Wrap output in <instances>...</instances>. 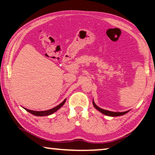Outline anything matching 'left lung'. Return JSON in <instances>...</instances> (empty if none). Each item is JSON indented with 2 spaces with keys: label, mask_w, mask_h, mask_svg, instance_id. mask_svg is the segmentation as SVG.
<instances>
[{
  "label": "left lung",
  "mask_w": 155,
  "mask_h": 155,
  "mask_svg": "<svg viewBox=\"0 0 155 155\" xmlns=\"http://www.w3.org/2000/svg\"><path fill=\"white\" fill-rule=\"evenodd\" d=\"M93 104H94V107L97 110H98L100 112H102L104 114H106V115H108V116H110V117H117V116H120V115H123L126 114L127 112H128V111H125V112H111V111H108V110H104L100 108V107H98L97 106L95 105V104L94 103V101H93Z\"/></svg>",
  "instance_id": "left-lung-1"
}]
</instances>
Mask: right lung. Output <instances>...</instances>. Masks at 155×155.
Returning <instances> with one entry per match:
<instances>
[{
  "label": "right lung",
  "instance_id": "right-lung-1",
  "mask_svg": "<svg viewBox=\"0 0 155 155\" xmlns=\"http://www.w3.org/2000/svg\"><path fill=\"white\" fill-rule=\"evenodd\" d=\"M66 99L64 100L62 102L61 104H60L58 106L54 107V108H53L50 110H45V111H35V110H28L27 108H25L24 109L26 110V111L29 112L30 113L32 114L33 115H35V116H39V117H43V116H48V115H50L53 114V112H55L58 110L60 109L61 106H62L64 103H65Z\"/></svg>",
  "mask_w": 155,
  "mask_h": 155
}]
</instances>
